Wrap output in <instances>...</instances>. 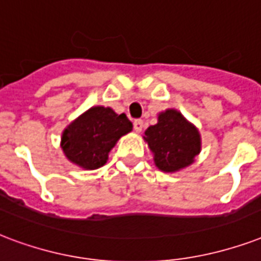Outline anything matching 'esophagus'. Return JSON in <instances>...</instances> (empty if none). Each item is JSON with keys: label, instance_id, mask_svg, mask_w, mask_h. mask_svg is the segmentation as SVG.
Wrapping results in <instances>:
<instances>
[{"label": "esophagus", "instance_id": "34e87169", "mask_svg": "<svg viewBox=\"0 0 261 261\" xmlns=\"http://www.w3.org/2000/svg\"><path fill=\"white\" fill-rule=\"evenodd\" d=\"M133 124H134V130L137 131V133H141L142 128H144V120H142V119H135Z\"/></svg>", "mask_w": 261, "mask_h": 261}]
</instances>
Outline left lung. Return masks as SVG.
<instances>
[{
	"instance_id": "obj_1",
	"label": "left lung",
	"mask_w": 261,
	"mask_h": 261,
	"mask_svg": "<svg viewBox=\"0 0 261 261\" xmlns=\"http://www.w3.org/2000/svg\"><path fill=\"white\" fill-rule=\"evenodd\" d=\"M145 135L156 166L166 172L190 166L201 148L196 127L175 109L160 113L159 123L149 127Z\"/></svg>"
}]
</instances>
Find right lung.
<instances>
[{"instance_id":"add662e5","label":"right lung","mask_w":261,"mask_h":261,"mask_svg":"<svg viewBox=\"0 0 261 261\" xmlns=\"http://www.w3.org/2000/svg\"><path fill=\"white\" fill-rule=\"evenodd\" d=\"M133 124L124 113L116 115L111 108L94 107L65 128L61 148L77 166L95 170L108 160L109 150Z\"/></svg>"}]
</instances>
